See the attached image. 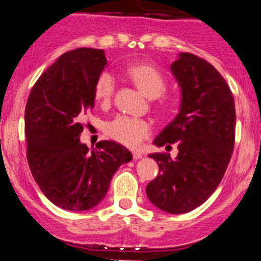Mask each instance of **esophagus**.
Here are the masks:
<instances>
[{"label": "esophagus", "mask_w": 261, "mask_h": 261, "mask_svg": "<svg viewBox=\"0 0 261 261\" xmlns=\"http://www.w3.org/2000/svg\"><path fill=\"white\" fill-rule=\"evenodd\" d=\"M132 156H133V159H140V158H142V154L140 153V151H133Z\"/></svg>", "instance_id": "1"}]
</instances>
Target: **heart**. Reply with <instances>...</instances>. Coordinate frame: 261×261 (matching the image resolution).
<instances>
[{"label": "heart", "instance_id": "obj_1", "mask_svg": "<svg viewBox=\"0 0 261 261\" xmlns=\"http://www.w3.org/2000/svg\"><path fill=\"white\" fill-rule=\"evenodd\" d=\"M125 74L142 93L150 99L159 98L167 89L163 73L150 64H132L126 66ZM116 89L114 75L102 71L94 84V98L99 105L106 106L112 100ZM106 132L115 141L128 147H137L151 133V124L145 119L119 115L106 125Z\"/></svg>", "mask_w": 261, "mask_h": 261}]
</instances>
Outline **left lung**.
Returning <instances> with one entry per match:
<instances>
[{"label":"left lung","instance_id":"1","mask_svg":"<svg viewBox=\"0 0 261 261\" xmlns=\"http://www.w3.org/2000/svg\"><path fill=\"white\" fill-rule=\"evenodd\" d=\"M171 70L181 87L177 116L154 140L156 146L177 144L176 158L150 154L159 174L146 195L156 208L171 214L193 211L208 200L222 180L235 141V103L225 78L212 64L183 52Z\"/></svg>","mask_w":261,"mask_h":261}]
</instances>
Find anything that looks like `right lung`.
Segmentation results:
<instances>
[{"instance_id":"add662e5","label":"right lung","mask_w":261,"mask_h":261,"mask_svg":"<svg viewBox=\"0 0 261 261\" xmlns=\"http://www.w3.org/2000/svg\"><path fill=\"white\" fill-rule=\"evenodd\" d=\"M107 65L105 50L78 48L57 59L31 89L24 111L27 161L49 201L61 209L89 211L105 199L117 168L132 159L126 147L81 144V123L94 107V84Z\"/></svg>"}]
</instances>
